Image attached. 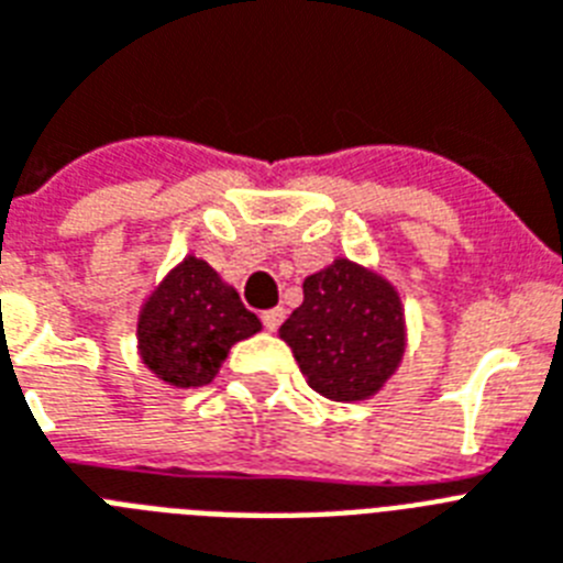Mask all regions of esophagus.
<instances>
[{"label":"esophagus","mask_w":563,"mask_h":563,"mask_svg":"<svg viewBox=\"0 0 563 563\" xmlns=\"http://www.w3.org/2000/svg\"><path fill=\"white\" fill-rule=\"evenodd\" d=\"M262 322H264V328H267V331H278V324L285 322V308L264 310Z\"/></svg>","instance_id":"1"}]
</instances>
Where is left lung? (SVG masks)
Here are the masks:
<instances>
[{
  "mask_svg": "<svg viewBox=\"0 0 563 563\" xmlns=\"http://www.w3.org/2000/svg\"><path fill=\"white\" fill-rule=\"evenodd\" d=\"M278 333L310 388L336 402L374 397L406 351L397 290L347 258L305 278V301Z\"/></svg>",
  "mask_w": 563,
  "mask_h": 563,
  "instance_id": "obj_1",
  "label": "left lung"
}]
</instances>
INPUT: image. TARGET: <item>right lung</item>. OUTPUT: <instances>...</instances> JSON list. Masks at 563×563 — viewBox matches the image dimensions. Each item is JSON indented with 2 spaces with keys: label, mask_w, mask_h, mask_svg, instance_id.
<instances>
[{
  "label": "right lung",
  "mask_w": 563,
  "mask_h": 563,
  "mask_svg": "<svg viewBox=\"0 0 563 563\" xmlns=\"http://www.w3.org/2000/svg\"><path fill=\"white\" fill-rule=\"evenodd\" d=\"M262 331L258 316L241 305L203 258L184 262L148 296L137 322L146 368L175 385L198 388L216 379L230 347Z\"/></svg>",
  "instance_id": "add662e5"
}]
</instances>
